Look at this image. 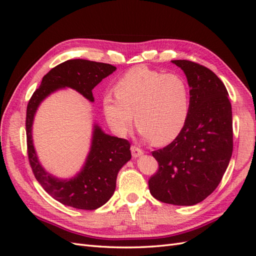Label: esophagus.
<instances>
[{"mask_svg": "<svg viewBox=\"0 0 256 256\" xmlns=\"http://www.w3.org/2000/svg\"><path fill=\"white\" fill-rule=\"evenodd\" d=\"M131 154H132V157L136 159V158L141 157L144 152L141 148H138V147L131 146Z\"/></svg>", "mask_w": 256, "mask_h": 256, "instance_id": "34e87169", "label": "esophagus"}]
</instances>
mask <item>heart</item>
Returning <instances> with one entry per match:
<instances>
[{"label": "heart", "instance_id": "obj_1", "mask_svg": "<svg viewBox=\"0 0 256 256\" xmlns=\"http://www.w3.org/2000/svg\"><path fill=\"white\" fill-rule=\"evenodd\" d=\"M102 99L111 128L125 134L134 114L140 134L157 144L172 142L182 132L190 110V90L182 76L146 66L130 69Z\"/></svg>", "mask_w": 256, "mask_h": 256}]
</instances>
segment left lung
Masks as SVG:
<instances>
[{
  "label": "left lung",
  "instance_id": "left-lung-1",
  "mask_svg": "<svg viewBox=\"0 0 256 256\" xmlns=\"http://www.w3.org/2000/svg\"><path fill=\"white\" fill-rule=\"evenodd\" d=\"M187 76L190 110L182 132L152 152L158 172L148 180L160 202L192 206L218 187L233 152V120L228 92L210 69L186 60H171Z\"/></svg>",
  "mask_w": 256,
  "mask_h": 256
}]
</instances>
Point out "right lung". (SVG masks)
Instances as JSON below:
<instances>
[{
  "label": "right lung",
  "instance_id": "add662e5",
  "mask_svg": "<svg viewBox=\"0 0 256 256\" xmlns=\"http://www.w3.org/2000/svg\"><path fill=\"white\" fill-rule=\"evenodd\" d=\"M116 70L110 64L88 60H69L52 68L30 99L26 109V138L30 164L37 182L58 202L84 210H94L109 200L116 187L120 170L131 159L125 138L106 134L97 122L92 125L90 152L80 171L62 180L47 172L38 159L33 142L35 114L44 100L62 88H72L94 102L92 90Z\"/></svg>",
  "mask_w": 256,
  "mask_h": 256
}]
</instances>
